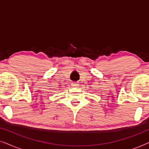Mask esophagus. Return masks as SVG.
Masks as SVG:
<instances>
[{
	"label": "esophagus",
	"mask_w": 149,
	"mask_h": 149,
	"mask_svg": "<svg viewBox=\"0 0 149 149\" xmlns=\"http://www.w3.org/2000/svg\"><path fill=\"white\" fill-rule=\"evenodd\" d=\"M72 85L73 87H75V86H77V84H76V83H72Z\"/></svg>",
	"instance_id": "obj_1"
}]
</instances>
